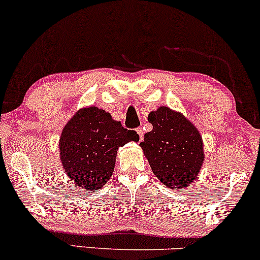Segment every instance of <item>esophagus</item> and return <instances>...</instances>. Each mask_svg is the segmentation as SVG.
I'll return each mask as SVG.
<instances>
[{"label": "esophagus", "instance_id": "esophagus-1", "mask_svg": "<svg viewBox=\"0 0 260 260\" xmlns=\"http://www.w3.org/2000/svg\"><path fill=\"white\" fill-rule=\"evenodd\" d=\"M137 133H138V136H139V140H140V142H142V140H143V134H144V132H143V129H142V128H137Z\"/></svg>", "mask_w": 260, "mask_h": 260}]
</instances>
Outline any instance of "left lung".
<instances>
[{
  "label": "left lung",
  "mask_w": 260,
  "mask_h": 260,
  "mask_svg": "<svg viewBox=\"0 0 260 260\" xmlns=\"http://www.w3.org/2000/svg\"><path fill=\"white\" fill-rule=\"evenodd\" d=\"M153 129L140 143L154 175L170 188L188 187L204 160L202 137L180 112L161 106L149 113Z\"/></svg>",
  "instance_id": "8db88e82"
}]
</instances>
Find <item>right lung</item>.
I'll return each mask as SVG.
<instances>
[{
	"label": "right lung",
	"instance_id": "right-lung-1",
	"mask_svg": "<svg viewBox=\"0 0 260 260\" xmlns=\"http://www.w3.org/2000/svg\"><path fill=\"white\" fill-rule=\"evenodd\" d=\"M138 142L136 131L124 128L104 110H79L66 124L59 138V154L66 174L89 192L100 189L111 177L117 150Z\"/></svg>",
	"mask_w": 260,
	"mask_h": 260
}]
</instances>
